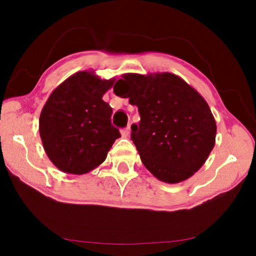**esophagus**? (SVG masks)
<instances>
[{"label":"esophagus","mask_w":256,"mask_h":256,"mask_svg":"<svg viewBox=\"0 0 256 256\" xmlns=\"http://www.w3.org/2000/svg\"><path fill=\"white\" fill-rule=\"evenodd\" d=\"M130 133H131V128L128 126L126 128H123L122 131H120V134H122L123 138H128L130 136Z\"/></svg>","instance_id":"esophagus-1"}]
</instances>
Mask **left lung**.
I'll return each instance as SVG.
<instances>
[{"label":"left lung","mask_w":256,"mask_h":256,"mask_svg":"<svg viewBox=\"0 0 256 256\" xmlns=\"http://www.w3.org/2000/svg\"><path fill=\"white\" fill-rule=\"evenodd\" d=\"M114 92L138 107L131 138L156 178L176 184L200 170L216 144V125L208 102L170 72L125 73Z\"/></svg>","instance_id":"obj_1"}]
</instances>
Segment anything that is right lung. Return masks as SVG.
Listing matches in <instances>:
<instances>
[{"label": "right lung", "instance_id": "add662e5", "mask_svg": "<svg viewBox=\"0 0 256 256\" xmlns=\"http://www.w3.org/2000/svg\"><path fill=\"white\" fill-rule=\"evenodd\" d=\"M115 78L102 80L80 71L53 90L42 107L40 134L45 152L66 174L82 175L105 162L120 131L112 125V110L102 96Z\"/></svg>", "mask_w": 256, "mask_h": 256}]
</instances>
